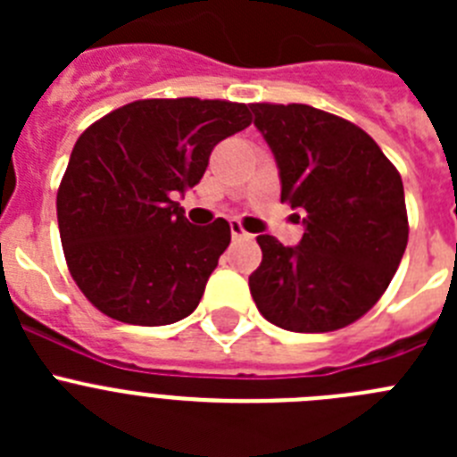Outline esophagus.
I'll list each match as a JSON object with an SVG mask.
<instances>
[{
  "label": "esophagus",
  "mask_w": 457,
  "mask_h": 457,
  "mask_svg": "<svg viewBox=\"0 0 457 457\" xmlns=\"http://www.w3.org/2000/svg\"><path fill=\"white\" fill-rule=\"evenodd\" d=\"M231 236H233V240H242V237H249V233L245 231V228H242L240 221L233 220L231 221Z\"/></svg>",
  "instance_id": "esophagus-1"
}]
</instances>
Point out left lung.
Wrapping results in <instances>:
<instances>
[{
	"mask_svg": "<svg viewBox=\"0 0 457 457\" xmlns=\"http://www.w3.org/2000/svg\"><path fill=\"white\" fill-rule=\"evenodd\" d=\"M252 112L277 160L281 201L306 212L297 247L256 237L253 302L288 332L341 329L373 309L405 253L401 173L361 128L322 109L253 103Z\"/></svg>",
	"mask_w": 457,
	"mask_h": 457,
	"instance_id": "obj_1",
	"label": "left lung"
}]
</instances>
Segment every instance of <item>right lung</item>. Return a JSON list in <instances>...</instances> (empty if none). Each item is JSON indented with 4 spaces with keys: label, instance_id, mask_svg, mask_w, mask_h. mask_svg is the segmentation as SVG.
Wrapping results in <instances>:
<instances>
[{
    "label": "right lung",
    "instance_id": "1",
    "mask_svg": "<svg viewBox=\"0 0 457 457\" xmlns=\"http://www.w3.org/2000/svg\"><path fill=\"white\" fill-rule=\"evenodd\" d=\"M252 123L228 100H137L87 128L56 194L75 284L104 316L171 325L201 302L231 226H194L179 194L204 179L210 153Z\"/></svg>",
    "mask_w": 457,
    "mask_h": 457
}]
</instances>
